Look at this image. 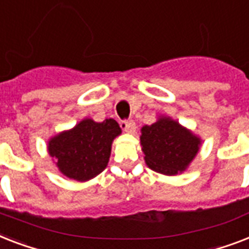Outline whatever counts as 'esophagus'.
<instances>
[{
  "label": "esophagus",
  "instance_id": "34e87169",
  "mask_svg": "<svg viewBox=\"0 0 249 249\" xmlns=\"http://www.w3.org/2000/svg\"><path fill=\"white\" fill-rule=\"evenodd\" d=\"M121 126H122L123 131L126 134H134L135 131H136V123L134 121H124V122H122Z\"/></svg>",
  "mask_w": 249,
  "mask_h": 249
}]
</instances>
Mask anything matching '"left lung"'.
Listing matches in <instances>:
<instances>
[{"mask_svg":"<svg viewBox=\"0 0 249 249\" xmlns=\"http://www.w3.org/2000/svg\"><path fill=\"white\" fill-rule=\"evenodd\" d=\"M140 144L150 170L175 176L188 170L199 152L202 139L171 117L160 115L150 126H142Z\"/></svg>","mask_w":249,"mask_h":249,"instance_id":"obj_1","label":"left lung"}]
</instances>
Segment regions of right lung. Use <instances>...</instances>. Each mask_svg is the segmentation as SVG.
<instances>
[{"label": "right lung", "instance_id": "obj_1", "mask_svg": "<svg viewBox=\"0 0 249 249\" xmlns=\"http://www.w3.org/2000/svg\"><path fill=\"white\" fill-rule=\"evenodd\" d=\"M121 134L122 130L113 118L103 122L85 118L71 130L51 137L47 150L60 174L85 182L107 168L113 140Z\"/></svg>", "mask_w": 249, "mask_h": 249}]
</instances>
